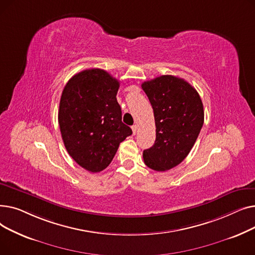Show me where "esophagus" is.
<instances>
[{"label": "esophagus", "mask_w": 255, "mask_h": 255, "mask_svg": "<svg viewBox=\"0 0 255 255\" xmlns=\"http://www.w3.org/2000/svg\"><path fill=\"white\" fill-rule=\"evenodd\" d=\"M131 129H132V133L133 134H136V132H137V126L136 125H133L132 127H131Z\"/></svg>", "instance_id": "1"}]
</instances>
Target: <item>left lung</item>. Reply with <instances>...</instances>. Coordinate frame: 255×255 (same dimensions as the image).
Returning a JSON list of instances; mask_svg holds the SVG:
<instances>
[{
    "label": "left lung",
    "instance_id": "1",
    "mask_svg": "<svg viewBox=\"0 0 255 255\" xmlns=\"http://www.w3.org/2000/svg\"><path fill=\"white\" fill-rule=\"evenodd\" d=\"M153 107L156 140L143 151L144 164L165 171L180 164L194 145L204 125V105L186 80L161 75L141 84Z\"/></svg>",
    "mask_w": 255,
    "mask_h": 255
}]
</instances>
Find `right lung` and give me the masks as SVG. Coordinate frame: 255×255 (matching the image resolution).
<instances>
[{"label":"right lung","instance_id":"obj_1","mask_svg":"<svg viewBox=\"0 0 255 255\" xmlns=\"http://www.w3.org/2000/svg\"><path fill=\"white\" fill-rule=\"evenodd\" d=\"M119 80L102 69H87L66 84L59 109L65 148L74 161L91 172L112 162L120 143L132 130L122 122L117 101Z\"/></svg>","mask_w":255,"mask_h":255}]
</instances>
